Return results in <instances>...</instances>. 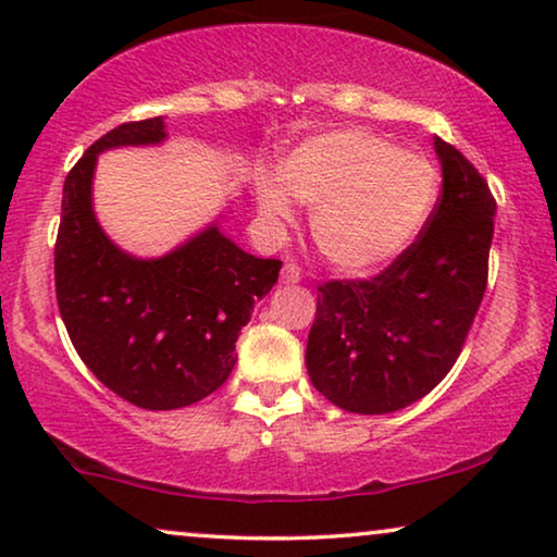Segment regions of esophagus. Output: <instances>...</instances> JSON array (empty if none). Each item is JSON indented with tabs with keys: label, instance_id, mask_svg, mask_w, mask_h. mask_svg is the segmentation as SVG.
<instances>
[{
	"label": "esophagus",
	"instance_id": "1",
	"mask_svg": "<svg viewBox=\"0 0 557 557\" xmlns=\"http://www.w3.org/2000/svg\"><path fill=\"white\" fill-rule=\"evenodd\" d=\"M281 281H284V284H299V281H301L299 265H296L294 261L284 263V271H281Z\"/></svg>",
	"mask_w": 557,
	"mask_h": 557
}]
</instances>
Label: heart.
Returning <instances> with one entry per match:
<instances>
[{
	"instance_id": "b5f03b06",
	"label": "heart",
	"mask_w": 557,
	"mask_h": 557,
	"mask_svg": "<svg viewBox=\"0 0 557 557\" xmlns=\"http://www.w3.org/2000/svg\"><path fill=\"white\" fill-rule=\"evenodd\" d=\"M284 182L296 200L314 208L311 240L345 273H370L398 258L423 227L438 189L429 159L362 128L311 136L286 159ZM261 202L276 218L292 212L273 182L261 185Z\"/></svg>"
}]
</instances>
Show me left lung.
Returning <instances> with one entry per match:
<instances>
[{
  "label": "left lung",
  "mask_w": 557,
  "mask_h": 557,
  "mask_svg": "<svg viewBox=\"0 0 557 557\" xmlns=\"http://www.w3.org/2000/svg\"><path fill=\"white\" fill-rule=\"evenodd\" d=\"M433 147L444 189L421 235L377 276L319 286L307 370L349 413H393L429 395L484 299L497 202L459 149L438 136Z\"/></svg>",
  "instance_id": "1"
}]
</instances>
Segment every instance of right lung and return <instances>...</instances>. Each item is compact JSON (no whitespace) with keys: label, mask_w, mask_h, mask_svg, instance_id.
Wrapping results in <instances>:
<instances>
[{"label":"right lung","mask_w":557,"mask_h":557,"mask_svg":"<svg viewBox=\"0 0 557 557\" xmlns=\"http://www.w3.org/2000/svg\"><path fill=\"white\" fill-rule=\"evenodd\" d=\"M164 121H128L90 144L63 185L55 240V294L86 368L121 398L174 410L208 398L231 375L235 342L281 261L256 258L218 225L162 258H134L106 238L90 185L113 147L164 141Z\"/></svg>","instance_id":"1"}]
</instances>
